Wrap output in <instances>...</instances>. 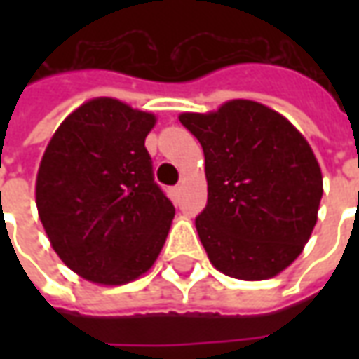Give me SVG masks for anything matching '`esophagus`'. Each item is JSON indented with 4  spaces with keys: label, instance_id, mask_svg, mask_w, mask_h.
Instances as JSON below:
<instances>
[{
    "label": "esophagus",
    "instance_id": "34e87169",
    "mask_svg": "<svg viewBox=\"0 0 359 359\" xmlns=\"http://www.w3.org/2000/svg\"><path fill=\"white\" fill-rule=\"evenodd\" d=\"M180 190H182V187H180V184H179V187H175V188H172V194H175V198H179Z\"/></svg>",
    "mask_w": 359,
    "mask_h": 359
}]
</instances>
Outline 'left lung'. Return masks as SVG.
<instances>
[{"mask_svg": "<svg viewBox=\"0 0 359 359\" xmlns=\"http://www.w3.org/2000/svg\"><path fill=\"white\" fill-rule=\"evenodd\" d=\"M179 118L205 157L208 203L196 229L210 262L242 280L275 277L316 226L323 177L309 144L277 111L250 100Z\"/></svg>", "mask_w": 359, "mask_h": 359, "instance_id": "obj_1", "label": "left lung"}]
</instances>
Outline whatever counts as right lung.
I'll list each match as a JSON object with an SVG mask.
<instances>
[{
  "label": "right lung",
  "instance_id": "add662e5",
  "mask_svg": "<svg viewBox=\"0 0 359 359\" xmlns=\"http://www.w3.org/2000/svg\"><path fill=\"white\" fill-rule=\"evenodd\" d=\"M146 111L97 97L73 111L46 148L36 205L63 264L100 285H125L154 265L175 205L154 180Z\"/></svg>",
  "mask_w": 359,
  "mask_h": 359
}]
</instances>
